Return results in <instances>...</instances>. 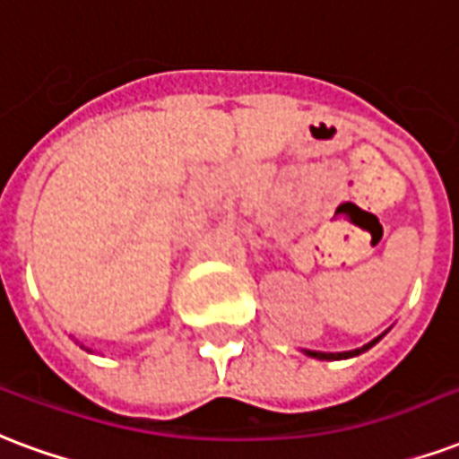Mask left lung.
<instances>
[{"label": "left lung", "instance_id": "8db88e82", "mask_svg": "<svg viewBox=\"0 0 459 459\" xmlns=\"http://www.w3.org/2000/svg\"><path fill=\"white\" fill-rule=\"evenodd\" d=\"M382 338V335H379ZM379 338H375L372 342H368V345H362V348H358V351H348V352H318V351H304L307 355H311V358H318V359H345V358H355V355H359V352L369 351L372 345H375Z\"/></svg>", "mask_w": 459, "mask_h": 459}]
</instances>
